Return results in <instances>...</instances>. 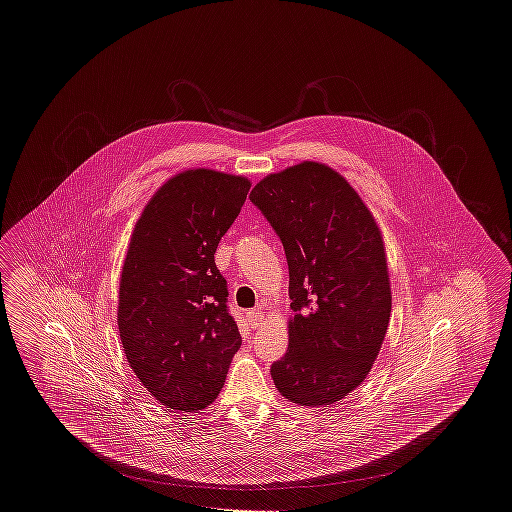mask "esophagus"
Returning a JSON list of instances; mask_svg holds the SVG:
<instances>
[{
    "label": "esophagus",
    "mask_w": 512,
    "mask_h": 512,
    "mask_svg": "<svg viewBox=\"0 0 512 512\" xmlns=\"http://www.w3.org/2000/svg\"><path fill=\"white\" fill-rule=\"evenodd\" d=\"M245 317H247V322H249V326H251L253 330L261 328L263 322H265V315H263L261 311H249Z\"/></svg>",
    "instance_id": "1"
}]
</instances>
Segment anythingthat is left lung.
Segmentation results:
<instances>
[{"mask_svg": "<svg viewBox=\"0 0 512 512\" xmlns=\"http://www.w3.org/2000/svg\"><path fill=\"white\" fill-rule=\"evenodd\" d=\"M249 197L290 268V347L270 368L274 386L301 407L332 405L365 382L390 326L380 224L340 172L317 161L267 174Z\"/></svg>", "mask_w": 512, "mask_h": 512, "instance_id": "1", "label": "left lung"}]
</instances>
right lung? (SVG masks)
<instances>
[{
  "label": "right lung",
  "mask_w": 512,
  "mask_h": 512,
  "mask_svg": "<svg viewBox=\"0 0 512 512\" xmlns=\"http://www.w3.org/2000/svg\"><path fill=\"white\" fill-rule=\"evenodd\" d=\"M249 188L240 174L176 172L134 224L119 284V334L138 380L172 411L211 405L242 345L215 251Z\"/></svg>",
  "instance_id": "obj_1"
}]
</instances>
